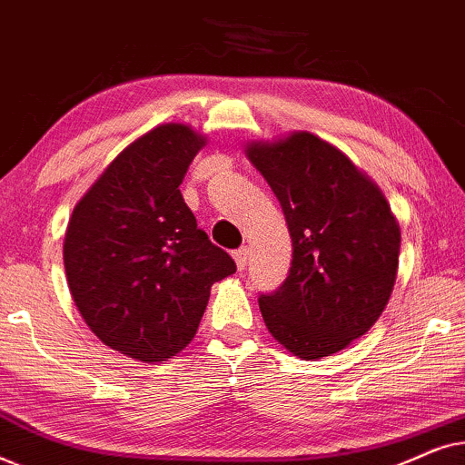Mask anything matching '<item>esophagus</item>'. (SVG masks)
<instances>
[{
	"instance_id": "esophagus-1",
	"label": "esophagus",
	"mask_w": 465,
	"mask_h": 465,
	"mask_svg": "<svg viewBox=\"0 0 465 465\" xmlns=\"http://www.w3.org/2000/svg\"><path fill=\"white\" fill-rule=\"evenodd\" d=\"M232 256H234V262H237V269L245 271L247 260H250V247H239V250L234 252Z\"/></svg>"
}]
</instances>
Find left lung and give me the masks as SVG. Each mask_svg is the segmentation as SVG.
Wrapping results in <instances>:
<instances>
[{
	"instance_id": "8db88e82",
	"label": "left lung",
	"mask_w": 465,
	"mask_h": 465,
	"mask_svg": "<svg viewBox=\"0 0 465 465\" xmlns=\"http://www.w3.org/2000/svg\"><path fill=\"white\" fill-rule=\"evenodd\" d=\"M282 203L292 237L285 282L260 294L269 332L304 360L366 334L390 301L400 226L385 196L349 158L311 133L247 145Z\"/></svg>"
}]
</instances>
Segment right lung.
I'll return each instance as SVG.
<instances>
[{
	"instance_id": "1",
	"label": "right lung",
	"mask_w": 465,
	"mask_h": 465,
	"mask_svg": "<svg viewBox=\"0 0 465 465\" xmlns=\"http://www.w3.org/2000/svg\"><path fill=\"white\" fill-rule=\"evenodd\" d=\"M203 145L186 124L156 126L114 158L69 220L63 262L75 307L107 347L129 358L180 353L212 285L237 271L180 193Z\"/></svg>"
}]
</instances>
